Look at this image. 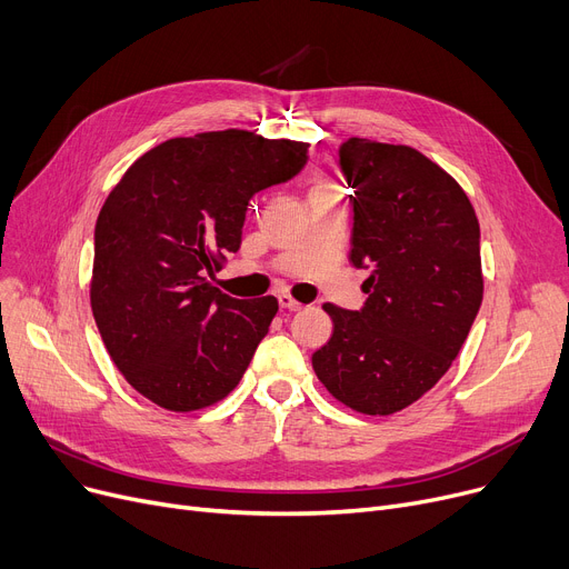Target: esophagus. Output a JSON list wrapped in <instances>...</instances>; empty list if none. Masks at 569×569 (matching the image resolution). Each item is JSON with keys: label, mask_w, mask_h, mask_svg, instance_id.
<instances>
[{"label": "esophagus", "mask_w": 569, "mask_h": 569, "mask_svg": "<svg viewBox=\"0 0 569 569\" xmlns=\"http://www.w3.org/2000/svg\"><path fill=\"white\" fill-rule=\"evenodd\" d=\"M279 307L281 309H286V311H302V302H297V300H292V297L290 295H279Z\"/></svg>", "instance_id": "34e87169"}]
</instances>
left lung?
<instances>
[{
  "mask_svg": "<svg viewBox=\"0 0 569 569\" xmlns=\"http://www.w3.org/2000/svg\"><path fill=\"white\" fill-rule=\"evenodd\" d=\"M339 163L369 297L360 311L322 305L335 332L311 362L343 406L392 415L452 367L480 311V223L457 179L408 144L348 138Z\"/></svg>",
  "mask_w": 569,
  "mask_h": 569,
  "instance_id": "1",
  "label": "left lung"
}]
</instances>
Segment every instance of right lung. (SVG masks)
I'll return each mask as SVG.
<instances>
[{"label": "right lung", "mask_w": 569, "mask_h": 569, "mask_svg": "<svg viewBox=\"0 0 569 569\" xmlns=\"http://www.w3.org/2000/svg\"><path fill=\"white\" fill-rule=\"evenodd\" d=\"M307 152L242 129L170 138L106 198L89 300L114 367L144 399L191 412L242 380L279 302L237 300L209 277L242 244L249 200L292 179Z\"/></svg>", "instance_id": "1"}]
</instances>
